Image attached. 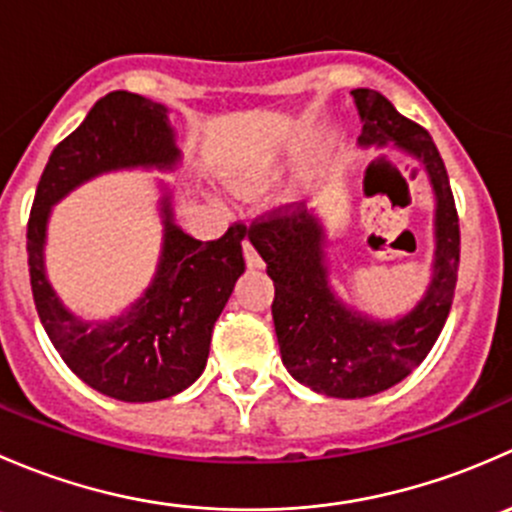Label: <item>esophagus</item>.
Wrapping results in <instances>:
<instances>
[{
    "label": "esophagus",
    "instance_id": "1",
    "mask_svg": "<svg viewBox=\"0 0 512 512\" xmlns=\"http://www.w3.org/2000/svg\"><path fill=\"white\" fill-rule=\"evenodd\" d=\"M242 252H245V262H247V267H250V270H257V267H262V260H260V255H257V250H255V245H252L250 240H242Z\"/></svg>",
    "mask_w": 512,
    "mask_h": 512
}]
</instances>
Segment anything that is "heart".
I'll return each instance as SVG.
<instances>
[{"label":"heart","mask_w":512,"mask_h":512,"mask_svg":"<svg viewBox=\"0 0 512 512\" xmlns=\"http://www.w3.org/2000/svg\"><path fill=\"white\" fill-rule=\"evenodd\" d=\"M277 173H280V165L275 163V165H270V168L260 170V173L245 175V178H242V188H245V190H257V188H262V185L270 183V180L275 178Z\"/></svg>","instance_id":"b5f03b06"}]
</instances>
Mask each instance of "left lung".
<instances>
[{"label": "left lung", "instance_id": "1", "mask_svg": "<svg viewBox=\"0 0 512 512\" xmlns=\"http://www.w3.org/2000/svg\"><path fill=\"white\" fill-rule=\"evenodd\" d=\"M361 148H396L423 165L436 195L431 282L399 319H374L332 289L327 230L302 203L255 220L250 242L275 282L277 344L299 384L334 399H364L404 381L436 344L458 280L461 230L446 165L428 131L401 116L379 91L354 89Z\"/></svg>", "mask_w": 512, "mask_h": 512}]
</instances>
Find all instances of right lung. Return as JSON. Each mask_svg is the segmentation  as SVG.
Listing matches in <instances>:
<instances>
[{
	"mask_svg": "<svg viewBox=\"0 0 512 512\" xmlns=\"http://www.w3.org/2000/svg\"><path fill=\"white\" fill-rule=\"evenodd\" d=\"M178 163L168 108L128 91H111L54 148L27 225L34 304L51 344L84 384L131 404L168 399L203 374L215 322L245 272L242 240L250 232L235 223L220 240H195L173 223V195L163 185V247L151 285L111 322H84L49 285L46 225L51 208L96 175L123 168L175 170Z\"/></svg>",
	"mask_w": 512,
	"mask_h": 512,
	"instance_id": "add662e5",
	"label": "right lung"
}]
</instances>
